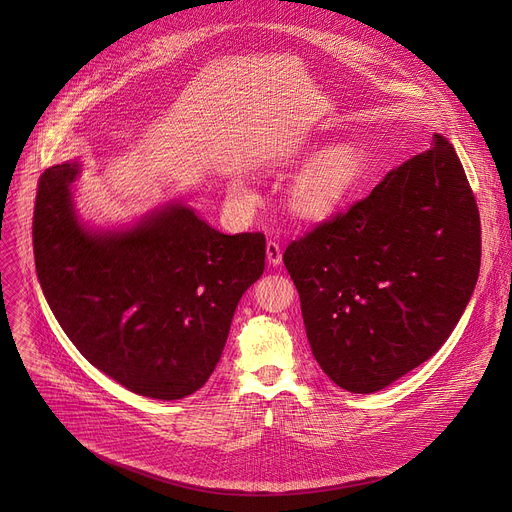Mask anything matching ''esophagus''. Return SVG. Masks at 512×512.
<instances>
[{"instance_id": "esophagus-1", "label": "esophagus", "mask_w": 512, "mask_h": 512, "mask_svg": "<svg viewBox=\"0 0 512 512\" xmlns=\"http://www.w3.org/2000/svg\"><path fill=\"white\" fill-rule=\"evenodd\" d=\"M265 253H267V261H270V265H280L282 263V247H280V242L267 240Z\"/></svg>"}]
</instances>
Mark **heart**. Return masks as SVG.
Wrapping results in <instances>:
<instances>
[{
  "label": "heart",
  "mask_w": 512,
  "mask_h": 512,
  "mask_svg": "<svg viewBox=\"0 0 512 512\" xmlns=\"http://www.w3.org/2000/svg\"><path fill=\"white\" fill-rule=\"evenodd\" d=\"M363 176V159L353 145H338L321 155L297 176L290 188V207L305 220H326L353 195ZM240 195L247 188L234 182Z\"/></svg>",
  "instance_id": "obj_1"
}]
</instances>
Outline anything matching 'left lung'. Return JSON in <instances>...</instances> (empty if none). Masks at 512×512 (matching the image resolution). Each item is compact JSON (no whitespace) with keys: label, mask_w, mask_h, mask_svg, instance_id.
<instances>
[{"label":"left lung","mask_w":512,"mask_h":512,"mask_svg":"<svg viewBox=\"0 0 512 512\" xmlns=\"http://www.w3.org/2000/svg\"><path fill=\"white\" fill-rule=\"evenodd\" d=\"M479 261L475 195L440 134L284 251L313 357L355 394L378 392L438 353L471 299Z\"/></svg>","instance_id":"1"}]
</instances>
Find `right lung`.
I'll use <instances>...</instances> for the list:
<instances>
[{
    "instance_id": "1",
    "label": "right lung",
    "mask_w": 512,
    "mask_h": 512,
    "mask_svg": "<svg viewBox=\"0 0 512 512\" xmlns=\"http://www.w3.org/2000/svg\"><path fill=\"white\" fill-rule=\"evenodd\" d=\"M76 161L39 178L33 251L58 324L91 365L126 390L178 400L218 365L236 305L265 267L261 232L222 234L170 205L126 232L80 226Z\"/></svg>"
}]
</instances>
